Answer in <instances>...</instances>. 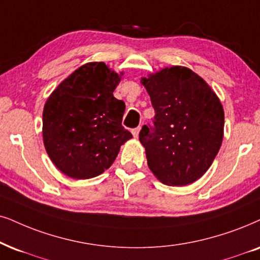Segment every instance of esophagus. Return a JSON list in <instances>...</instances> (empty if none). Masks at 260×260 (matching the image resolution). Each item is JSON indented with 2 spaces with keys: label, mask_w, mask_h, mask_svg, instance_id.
<instances>
[{
  "label": "esophagus",
  "mask_w": 260,
  "mask_h": 260,
  "mask_svg": "<svg viewBox=\"0 0 260 260\" xmlns=\"http://www.w3.org/2000/svg\"><path fill=\"white\" fill-rule=\"evenodd\" d=\"M139 132H140V127H137V128H134V129H132L134 138H138V136H139Z\"/></svg>",
  "instance_id": "esophagus-1"
}]
</instances>
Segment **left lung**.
<instances>
[{"instance_id":"1","label":"left lung","mask_w":260,"mask_h":260,"mask_svg":"<svg viewBox=\"0 0 260 260\" xmlns=\"http://www.w3.org/2000/svg\"><path fill=\"white\" fill-rule=\"evenodd\" d=\"M154 109L139 140L147 166L168 186H186L210 168L223 139L221 102L199 75L174 66L141 80Z\"/></svg>"}]
</instances>
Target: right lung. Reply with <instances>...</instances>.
I'll return each instance as SVG.
<instances>
[{
	"instance_id": "1",
	"label": "right lung",
	"mask_w": 260,
	"mask_h": 260,
	"mask_svg": "<svg viewBox=\"0 0 260 260\" xmlns=\"http://www.w3.org/2000/svg\"><path fill=\"white\" fill-rule=\"evenodd\" d=\"M119 74L103 62L78 68L58 85L43 111V140L52 163L78 180L109 168L132 138L122 126L126 106L113 92Z\"/></svg>"
}]
</instances>
